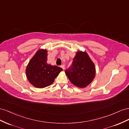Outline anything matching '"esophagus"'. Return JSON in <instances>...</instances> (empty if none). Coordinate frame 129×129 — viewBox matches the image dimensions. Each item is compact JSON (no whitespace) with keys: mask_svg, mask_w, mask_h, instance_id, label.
<instances>
[{"mask_svg":"<svg viewBox=\"0 0 129 129\" xmlns=\"http://www.w3.org/2000/svg\"><path fill=\"white\" fill-rule=\"evenodd\" d=\"M61 68L62 69H63V70H64V69H65V65H64V64L61 65Z\"/></svg>","mask_w":129,"mask_h":129,"instance_id":"obj_1","label":"esophagus"}]
</instances>
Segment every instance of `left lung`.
Wrapping results in <instances>:
<instances>
[{
  "mask_svg": "<svg viewBox=\"0 0 129 129\" xmlns=\"http://www.w3.org/2000/svg\"><path fill=\"white\" fill-rule=\"evenodd\" d=\"M65 73L73 85L80 88L86 87L92 82L95 75V66L86 52L78 51L71 66Z\"/></svg>",
  "mask_w": 129,
  "mask_h": 129,
  "instance_id": "1",
  "label": "left lung"
}]
</instances>
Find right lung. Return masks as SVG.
<instances>
[{"instance_id": "add662e5", "label": "right lung", "mask_w": 129, "mask_h": 129, "mask_svg": "<svg viewBox=\"0 0 129 129\" xmlns=\"http://www.w3.org/2000/svg\"><path fill=\"white\" fill-rule=\"evenodd\" d=\"M47 51L40 49L36 53L26 69L27 78L33 86L44 88L52 84L62 69L47 63Z\"/></svg>"}]
</instances>
